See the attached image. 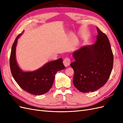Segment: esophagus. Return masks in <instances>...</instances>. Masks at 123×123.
Wrapping results in <instances>:
<instances>
[{
    "mask_svg": "<svg viewBox=\"0 0 123 123\" xmlns=\"http://www.w3.org/2000/svg\"><path fill=\"white\" fill-rule=\"evenodd\" d=\"M63 63H64V66L66 67H68L71 63L70 59L69 58H65L64 59V61H63Z\"/></svg>",
    "mask_w": 123,
    "mask_h": 123,
    "instance_id": "1",
    "label": "esophagus"
}]
</instances>
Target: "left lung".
<instances>
[{"mask_svg": "<svg viewBox=\"0 0 123 123\" xmlns=\"http://www.w3.org/2000/svg\"><path fill=\"white\" fill-rule=\"evenodd\" d=\"M95 43L74 51V86L81 92L96 91L105 85L112 71L113 55L108 38L97 28Z\"/></svg>", "mask_w": 123, "mask_h": 123, "instance_id": "left-lung-1", "label": "left lung"}]
</instances>
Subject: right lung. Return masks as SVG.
Segmentation results:
<instances>
[{
	"instance_id": "obj_1",
	"label": "right lung",
	"mask_w": 123,
	"mask_h": 123,
	"mask_svg": "<svg viewBox=\"0 0 123 123\" xmlns=\"http://www.w3.org/2000/svg\"><path fill=\"white\" fill-rule=\"evenodd\" d=\"M22 33L17 36L11 50L10 58L11 73L18 85L25 91L37 95L45 94L52 86L55 74L65 68L62 59L48 62L34 71H23L17 65L15 54L17 40Z\"/></svg>"
}]
</instances>
